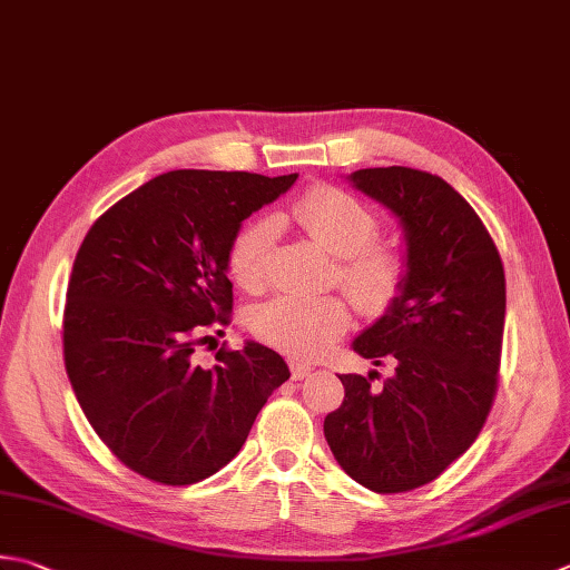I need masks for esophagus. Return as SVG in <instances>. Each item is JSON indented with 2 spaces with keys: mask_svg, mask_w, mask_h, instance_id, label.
<instances>
[{
  "mask_svg": "<svg viewBox=\"0 0 570 570\" xmlns=\"http://www.w3.org/2000/svg\"><path fill=\"white\" fill-rule=\"evenodd\" d=\"M288 365H292V377H294V381H304V377H308L311 373H314V365H308V363L292 361Z\"/></svg>",
  "mask_w": 570,
  "mask_h": 570,
  "instance_id": "1",
  "label": "esophagus"
}]
</instances>
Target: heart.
I'll list each match as a JSON object with an SVG mask.
<instances>
[{"label": "heart", "instance_id": "heart-1", "mask_svg": "<svg viewBox=\"0 0 570 570\" xmlns=\"http://www.w3.org/2000/svg\"><path fill=\"white\" fill-rule=\"evenodd\" d=\"M288 219L311 242L336 259L338 282L355 306L377 316L395 304L405 286V262L393 249L371 247L377 219L353 195L333 185H316L288 209ZM276 239L272 219H256L239 232L229 252L232 276L244 288H259L269 272ZM348 306L341 296L282 294L266 301L252 316V328L264 343L296 358H314L336 343L348 328Z\"/></svg>", "mask_w": 570, "mask_h": 570}]
</instances>
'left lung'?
I'll use <instances>...</instances> for the list:
<instances>
[{"label": "left lung", "instance_id": "left-lung-1", "mask_svg": "<svg viewBox=\"0 0 570 570\" xmlns=\"http://www.w3.org/2000/svg\"><path fill=\"white\" fill-rule=\"evenodd\" d=\"M348 183L393 212L405 242L403 294L353 341L377 371L338 375L343 405L323 434L355 482L377 494L438 479L482 432L497 393L504 336V266L482 219L438 175L365 167Z\"/></svg>", "mask_w": 570, "mask_h": 570}]
</instances>
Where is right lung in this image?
<instances>
[{
	"label": "right lung",
	"mask_w": 570,
	"mask_h": 570,
	"mask_svg": "<svg viewBox=\"0 0 570 570\" xmlns=\"http://www.w3.org/2000/svg\"><path fill=\"white\" fill-rule=\"evenodd\" d=\"M296 177L173 170L88 229L66 292L63 363L86 420L132 472L170 487L219 472L292 375L254 341L217 351L212 367L195 351L229 321L242 222Z\"/></svg>",
	"instance_id": "add662e5"
}]
</instances>
